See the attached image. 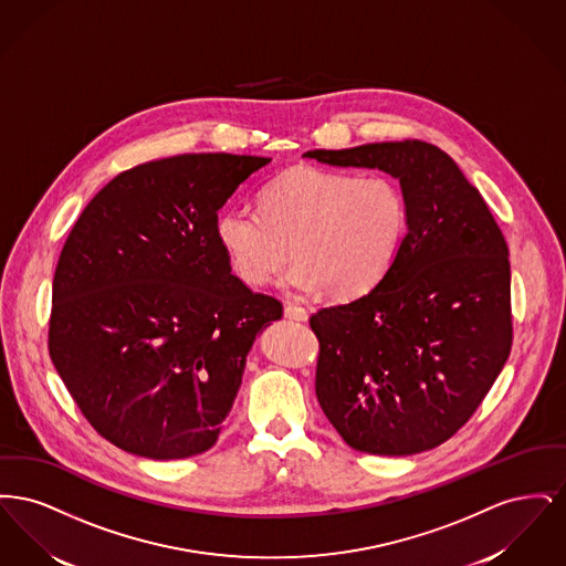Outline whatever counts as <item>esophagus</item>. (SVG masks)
Wrapping results in <instances>:
<instances>
[{"label":"esophagus","instance_id":"1","mask_svg":"<svg viewBox=\"0 0 566 566\" xmlns=\"http://www.w3.org/2000/svg\"><path fill=\"white\" fill-rule=\"evenodd\" d=\"M284 316L291 318V321H301V323H305V321L310 318V314H307L305 307L293 305V303H286V305H284Z\"/></svg>","mask_w":566,"mask_h":566}]
</instances>
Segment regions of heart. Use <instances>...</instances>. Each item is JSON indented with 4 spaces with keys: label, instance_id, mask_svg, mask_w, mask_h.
I'll return each mask as SVG.
<instances>
[{
    "label": "heart",
    "instance_id": "b5f03b06",
    "mask_svg": "<svg viewBox=\"0 0 566 566\" xmlns=\"http://www.w3.org/2000/svg\"><path fill=\"white\" fill-rule=\"evenodd\" d=\"M261 208L220 212L216 240L252 286L270 282L293 252L296 261L280 280L291 293L367 295L392 268L407 231L403 190L377 174L295 165L263 189Z\"/></svg>",
    "mask_w": 566,
    "mask_h": 566
}]
</instances>
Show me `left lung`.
<instances>
[{
	"label": "left lung",
	"mask_w": 566,
	"mask_h": 566,
	"mask_svg": "<svg viewBox=\"0 0 566 566\" xmlns=\"http://www.w3.org/2000/svg\"><path fill=\"white\" fill-rule=\"evenodd\" d=\"M335 167L399 180L407 233L374 291L310 318L321 342L316 397L344 441L367 454L437 448L473 416L512 350L507 242L441 148L420 142L307 150Z\"/></svg>",
	"instance_id": "1"
}]
</instances>
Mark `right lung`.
Instances as JSON below:
<instances>
[{
	"mask_svg": "<svg viewBox=\"0 0 566 566\" xmlns=\"http://www.w3.org/2000/svg\"><path fill=\"white\" fill-rule=\"evenodd\" d=\"M268 157L178 155L118 174L61 250L49 350L91 427L153 460L208 452L254 339L282 303L252 293L218 210Z\"/></svg>",
	"mask_w": 566,
	"mask_h": 566,
	"instance_id": "right-lung-1",
	"label": "right lung"
}]
</instances>
